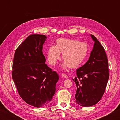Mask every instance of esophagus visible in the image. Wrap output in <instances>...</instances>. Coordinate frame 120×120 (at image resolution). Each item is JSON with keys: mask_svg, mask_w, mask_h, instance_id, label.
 Wrapping results in <instances>:
<instances>
[{"mask_svg": "<svg viewBox=\"0 0 120 120\" xmlns=\"http://www.w3.org/2000/svg\"><path fill=\"white\" fill-rule=\"evenodd\" d=\"M61 75H62V76L63 77H64V78H66V79L68 78V76L66 74H62Z\"/></svg>", "mask_w": 120, "mask_h": 120, "instance_id": "1", "label": "esophagus"}]
</instances>
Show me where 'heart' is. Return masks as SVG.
Here are the masks:
<instances>
[{
  "instance_id": "1",
  "label": "heart",
  "mask_w": 120,
  "mask_h": 120,
  "mask_svg": "<svg viewBox=\"0 0 120 120\" xmlns=\"http://www.w3.org/2000/svg\"><path fill=\"white\" fill-rule=\"evenodd\" d=\"M56 45L49 47L47 59L49 63L55 65L58 60L62 57L64 60L62 67L66 69L68 67L71 68L78 67L84 61L89 51V46L86 42H80L71 38H59L56 40Z\"/></svg>"
}]
</instances>
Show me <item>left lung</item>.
I'll use <instances>...</instances> for the list:
<instances>
[{
    "instance_id": "left-lung-1",
    "label": "left lung",
    "mask_w": 120,
    "mask_h": 120,
    "mask_svg": "<svg viewBox=\"0 0 120 120\" xmlns=\"http://www.w3.org/2000/svg\"><path fill=\"white\" fill-rule=\"evenodd\" d=\"M94 42L88 60L76 70L72 79L77 86L76 102L83 107L92 106L100 101L109 78L108 60L104 49L94 35Z\"/></svg>"
}]
</instances>
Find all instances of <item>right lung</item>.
I'll use <instances>...</instances> for the list:
<instances>
[{
	"label": "right lung",
	"mask_w": 120,
	"mask_h": 120,
	"mask_svg": "<svg viewBox=\"0 0 120 120\" xmlns=\"http://www.w3.org/2000/svg\"><path fill=\"white\" fill-rule=\"evenodd\" d=\"M44 35L28 36L14 54L12 77L21 98L36 107L47 105L56 92L57 73L45 64L43 45Z\"/></svg>",
	"instance_id": "right-lung-1"
}]
</instances>
